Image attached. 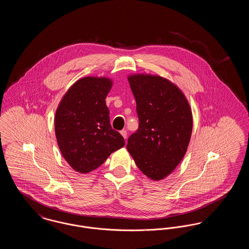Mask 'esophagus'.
<instances>
[{"label": "esophagus", "mask_w": 249, "mask_h": 249, "mask_svg": "<svg viewBox=\"0 0 249 249\" xmlns=\"http://www.w3.org/2000/svg\"><path fill=\"white\" fill-rule=\"evenodd\" d=\"M120 133H121V135L123 136L124 139H127V130H122L120 131Z\"/></svg>", "instance_id": "esophagus-1"}]
</instances>
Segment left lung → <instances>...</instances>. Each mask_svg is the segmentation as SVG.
<instances>
[{
	"label": "left lung",
	"mask_w": 249,
	"mask_h": 249,
	"mask_svg": "<svg viewBox=\"0 0 249 249\" xmlns=\"http://www.w3.org/2000/svg\"><path fill=\"white\" fill-rule=\"evenodd\" d=\"M128 80L139 128L129 137L127 149L142 174L158 181L169 176L187 152L192 131L190 104L161 76L138 73Z\"/></svg>",
	"instance_id": "obj_1"
}]
</instances>
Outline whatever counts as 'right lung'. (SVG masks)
Masks as SVG:
<instances>
[{
  "label": "right lung",
  "mask_w": 249,
  "mask_h": 249,
  "mask_svg": "<svg viewBox=\"0 0 249 249\" xmlns=\"http://www.w3.org/2000/svg\"><path fill=\"white\" fill-rule=\"evenodd\" d=\"M112 85L107 77L81 78L67 90L57 108L55 133L59 150L78 173L93 171L125 145L122 135L110 124L106 98Z\"/></svg>",
  "instance_id": "add662e5"
}]
</instances>
